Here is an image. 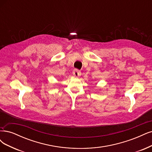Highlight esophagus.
<instances>
[{
    "instance_id": "1",
    "label": "esophagus",
    "mask_w": 152,
    "mask_h": 152,
    "mask_svg": "<svg viewBox=\"0 0 152 152\" xmlns=\"http://www.w3.org/2000/svg\"><path fill=\"white\" fill-rule=\"evenodd\" d=\"M73 75H74L75 77H78L81 75V72L77 69H75L73 71Z\"/></svg>"
}]
</instances>
